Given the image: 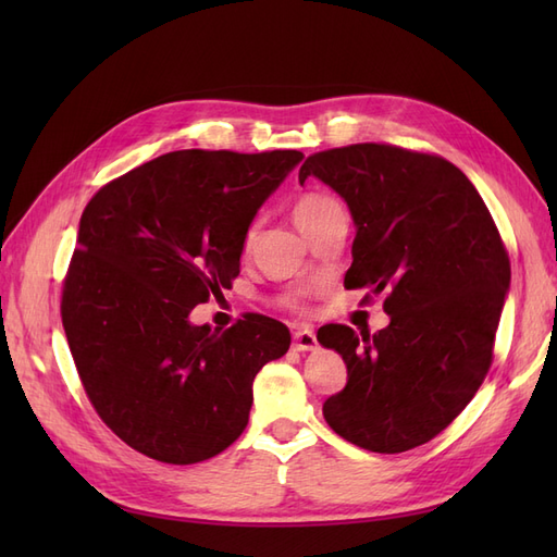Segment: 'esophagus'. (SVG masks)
<instances>
[{"label":"esophagus","instance_id":"34e87169","mask_svg":"<svg viewBox=\"0 0 557 557\" xmlns=\"http://www.w3.org/2000/svg\"><path fill=\"white\" fill-rule=\"evenodd\" d=\"M293 346H295V350H315V346H318V339H315V334H313V330H297L295 332V342H293Z\"/></svg>","mask_w":557,"mask_h":557}]
</instances>
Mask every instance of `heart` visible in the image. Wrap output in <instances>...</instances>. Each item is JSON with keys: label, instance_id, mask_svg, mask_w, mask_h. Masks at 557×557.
<instances>
[{"label": "heart", "instance_id": "heart-1", "mask_svg": "<svg viewBox=\"0 0 557 557\" xmlns=\"http://www.w3.org/2000/svg\"><path fill=\"white\" fill-rule=\"evenodd\" d=\"M332 205H336V201L332 199V197H327V195H320V193H309V195H305V197H299V201L295 205V221L297 223H301V221H307V218H311V215H315L318 211H323V209H327V207H332ZM250 239H252V227L248 230V234H246V244H250Z\"/></svg>", "mask_w": 557, "mask_h": 557}]
</instances>
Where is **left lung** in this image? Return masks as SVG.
I'll return each mask as SVG.
<instances>
[{
	"label": "left lung",
	"instance_id": "obj_1",
	"mask_svg": "<svg viewBox=\"0 0 557 557\" xmlns=\"http://www.w3.org/2000/svg\"><path fill=\"white\" fill-rule=\"evenodd\" d=\"M356 223L346 288L387 293L391 325L360 336L318 330L348 369L323 404L327 425L372 453H404L446 430L481 387L511 264L471 181L444 158L356 144L307 158Z\"/></svg>",
	"mask_w": 557,
	"mask_h": 557
}]
</instances>
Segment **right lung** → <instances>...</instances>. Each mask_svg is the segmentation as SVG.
I'll return each instance as SVG.
<instances>
[{
    "mask_svg": "<svg viewBox=\"0 0 557 557\" xmlns=\"http://www.w3.org/2000/svg\"><path fill=\"white\" fill-rule=\"evenodd\" d=\"M301 158L174 150L88 201L62 325L95 411L134 450L193 465L246 430L252 381L290 330L248 313L221 332L190 311L239 276L252 218Z\"/></svg>",
    "mask_w": 557,
    "mask_h": 557,
    "instance_id": "right-lung-1",
    "label": "right lung"
}]
</instances>
